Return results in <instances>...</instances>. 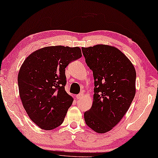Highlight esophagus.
I'll return each mask as SVG.
<instances>
[{"label":"esophagus","mask_w":158,"mask_h":158,"mask_svg":"<svg viewBox=\"0 0 158 158\" xmlns=\"http://www.w3.org/2000/svg\"><path fill=\"white\" fill-rule=\"evenodd\" d=\"M82 97H83V93H80L79 94L76 95L77 99H82Z\"/></svg>","instance_id":"esophagus-1"}]
</instances>
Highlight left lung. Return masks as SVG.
Instances as JSON below:
<instances>
[{"label": "left lung", "instance_id": "left-lung-1", "mask_svg": "<svg viewBox=\"0 0 158 158\" xmlns=\"http://www.w3.org/2000/svg\"><path fill=\"white\" fill-rule=\"evenodd\" d=\"M85 62L93 72L94 99L85 111L86 125L97 133L112 130L128 110L136 93V71L118 48L107 45L82 48Z\"/></svg>", "mask_w": 158, "mask_h": 158}]
</instances>
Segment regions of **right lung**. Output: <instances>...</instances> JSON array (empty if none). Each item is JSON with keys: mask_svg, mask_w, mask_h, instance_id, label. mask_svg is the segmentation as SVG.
Here are the masks:
<instances>
[{"mask_svg": "<svg viewBox=\"0 0 158 158\" xmlns=\"http://www.w3.org/2000/svg\"><path fill=\"white\" fill-rule=\"evenodd\" d=\"M81 56L78 47L50 46L31 54L21 66L20 99L31 120L43 130H53L63 123L73 101L65 91V69Z\"/></svg>", "mask_w": 158, "mask_h": 158, "instance_id": "add662e5", "label": "right lung"}]
</instances>
